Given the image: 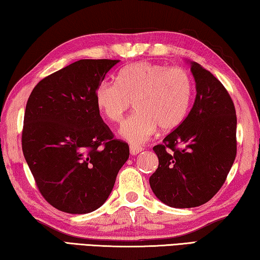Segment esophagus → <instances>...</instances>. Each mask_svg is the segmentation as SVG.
Listing matches in <instances>:
<instances>
[{
    "label": "esophagus",
    "mask_w": 260,
    "mask_h": 260,
    "mask_svg": "<svg viewBox=\"0 0 260 260\" xmlns=\"http://www.w3.org/2000/svg\"><path fill=\"white\" fill-rule=\"evenodd\" d=\"M143 150V148L142 147H134V146H132V147H129V151H131V155H138V153H140L141 151Z\"/></svg>",
    "instance_id": "1"
}]
</instances>
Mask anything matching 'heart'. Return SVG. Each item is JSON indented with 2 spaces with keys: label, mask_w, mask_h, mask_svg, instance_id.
<instances>
[{
  "label": "heart",
  "mask_w": 260,
  "mask_h": 260,
  "mask_svg": "<svg viewBox=\"0 0 260 260\" xmlns=\"http://www.w3.org/2000/svg\"><path fill=\"white\" fill-rule=\"evenodd\" d=\"M192 80L179 67L139 61L118 74V82L104 80L95 90V102L109 120L120 122L132 102L136 112L122 124L120 134L140 146L156 133L172 131L181 124L192 96Z\"/></svg>",
  "instance_id": "1"
}]
</instances>
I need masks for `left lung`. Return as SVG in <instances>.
I'll list each match as a JSON object with an SVG mask.
<instances>
[{
    "label": "left lung",
    "instance_id": "8db88e82",
    "mask_svg": "<svg viewBox=\"0 0 260 260\" xmlns=\"http://www.w3.org/2000/svg\"><path fill=\"white\" fill-rule=\"evenodd\" d=\"M196 98L181 124L153 147L159 160L149 183L171 208L209 202L226 181L236 157V112L226 88L212 73L190 61Z\"/></svg>",
    "mask_w": 260,
    "mask_h": 260
}]
</instances>
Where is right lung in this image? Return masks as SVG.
<instances>
[{"mask_svg":"<svg viewBox=\"0 0 260 260\" xmlns=\"http://www.w3.org/2000/svg\"><path fill=\"white\" fill-rule=\"evenodd\" d=\"M119 60L80 59L38 83L26 104L21 147L41 195L57 210L93 212L112 191L129 147L113 138L95 90Z\"/></svg>","mask_w":260,"mask_h":260,"instance_id":"1","label":"right lung"}]
</instances>
